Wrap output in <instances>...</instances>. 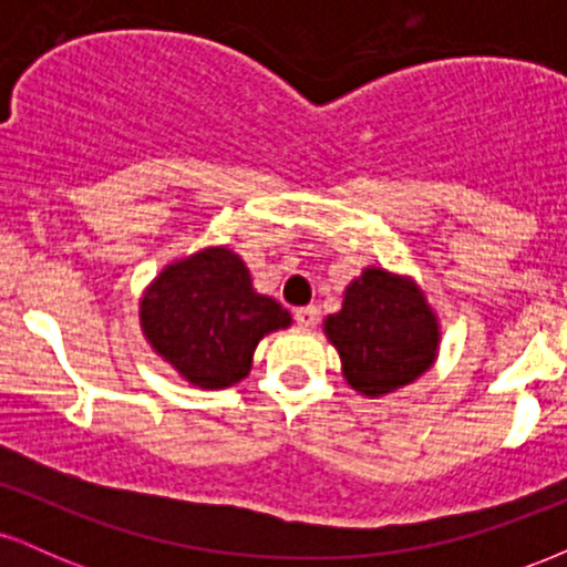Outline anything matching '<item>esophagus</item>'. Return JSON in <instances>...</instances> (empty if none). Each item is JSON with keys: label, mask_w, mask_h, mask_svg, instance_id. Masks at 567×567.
Wrapping results in <instances>:
<instances>
[{"label": "esophagus", "mask_w": 567, "mask_h": 567, "mask_svg": "<svg viewBox=\"0 0 567 567\" xmlns=\"http://www.w3.org/2000/svg\"><path fill=\"white\" fill-rule=\"evenodd\" d=\"M317 317H320V311H317V306H301V309H296V322L301 324L303 330L315 328Z\"/></svg>", "instance_id": "obj_1"}]
</instances>
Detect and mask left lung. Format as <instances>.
I'll list each match as a JSON object with an SVG mask.
<instances>
[{
    "label": "left lung",
    "mask_w": 567,
    "mask_h": 567,
    "mask_svg": "<svg viewBox=\"0 0 567 567\" xmlns=\"http://www.w3.org/2000/svg\"><path fill=\"white\" fill-rule=\"evenodd\" d=\"M322 330L341 357L343 379L370 400L421 379L437 360L442 338L421 285L383 266L351 279L341 311Z\"/></svg>",
    "instance_id": "8db88e82"
}]
</instances>
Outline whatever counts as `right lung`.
Listing matches in <instances>:
<instances>
[{
  "label": "right lung",
  "mask_w": 567,
  "mask_h": 567,
  "mask_svg": "<svg viewBox=\"0 0 567 567\" xmlns=\"http://www.w3.org/2000/svg\"><path fill=\"white\" fill-rule=\"evenodd\" d=\"M138 315L148 347L199 389L243 381L258 341L292 322L282 303L252 288L250 269L226 245L167 264L143 290Z\"/></svg>",
  "instance_id": "add662e5"
}]
</instances>
